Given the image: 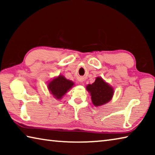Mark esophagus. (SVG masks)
Instances as JSON below:
<instances>
[{"instance_id": "esophagus-1", "label": "esophagus", "mask_w": 155, "mask_h": 155, "mask_svg": "<svg viewBox=\"0 0 155 155\" xmlns=\"http://www.w3.org/2000/svg\"><path fill=\"white\" fill-rule=\"evenodd\" d=\"M78 81H79V82H83V78H80L79 80H78Z\"/></svg>"}]
</instances>
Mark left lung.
Returning a JSON list of instances; mask_svg holds the SVG:
<instances>
[{"mask_svg":"<svg viewBox=\"0 0 155 155\" xmlns=\"http://www.w3.org/2000/svg\"><path fill=\"white\" fill-rule=\"evenodd\" d=\"M86 88L90 92L92 103L96 107L108 103L114 95V89L101 77H97L95 82L89 84Z\"/></svg>","mask_w":155,"mask_h":155,"instance_id":"8db88e82","label":"left lung"}]
</instances>
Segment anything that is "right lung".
Here are the masks:
<instances>
[{
    "mask_svg": "<svg viewBox=\"0 0 155 155\" xmlns=\"http://www.w3.org/2000/svg\"><path fill=\"white\" fill-rule=\"evenodd\" d=\"M74 85V83L65 78L64 76H59L48 83V90L54 98L61 99V97Z\"/></svg>",
    "mask_w": 155,
    "mask_h": 155,
    "instance_id": "obj_1",
    "label": "right lung"
}]
</instances>
